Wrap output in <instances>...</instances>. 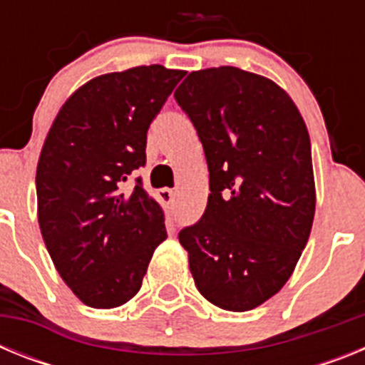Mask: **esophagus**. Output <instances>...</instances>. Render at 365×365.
Returning a JSON list of instances; mask_svg holds the SVG:
<instances>
[{"instance_id":"esophagus-1","label":"esophagus","mask_w":365,"mask_h":365,"mask_svg":"<svg viewBox=\"0 0 365 365\" xmlns=\"http://www.w3.org/2000/svg\"><path fill=\"white\" fill-rule=\"evenodd\" d=\"M159 197H160V201L164 202V205L172 206L173 199H175V192H173V190H170V188H163V190H159Z\"/></svg>"}]
</instances>
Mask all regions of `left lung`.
Listing matches in <instances>:
<instances>
[{
	"label": "left lung",
	"mask_w": 365,
	"mask_h": 365,
	"mask_svg": "<svg viewBox=\"0 0 365 365\" xmlns=\"http://www.w3.org/2000/svg\"><path fill=\"white\" fill-rule=\"evenodd\" d=\"M210 172L208 205L179 232L197 291L225 311L272 298L291 278L314 219L307 125L272 80L222 66L177 87Z\"/></svg>",
	"instance_id": "1"
}]
</instances>
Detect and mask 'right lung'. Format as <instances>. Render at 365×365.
Here are the masks:
<instances>
[{"instance_id": "add662e5", "label": "right lung", "mask_w": 365, "mask_h": 365, "mask_svg": "<svg viewBox=\"0 0 365 365\" xmlns=\"http://www.w3.org/2000/svg\"><path fill=\"white\" fill-rule=\"evenodd\" d=\"M185 71L140 66L89 80L51 125L36 170L45 247L71 291L95 309L120 307L143 285L164 214L131 172L146 164L148 128Z\"/></svg>"}]
</instances>
